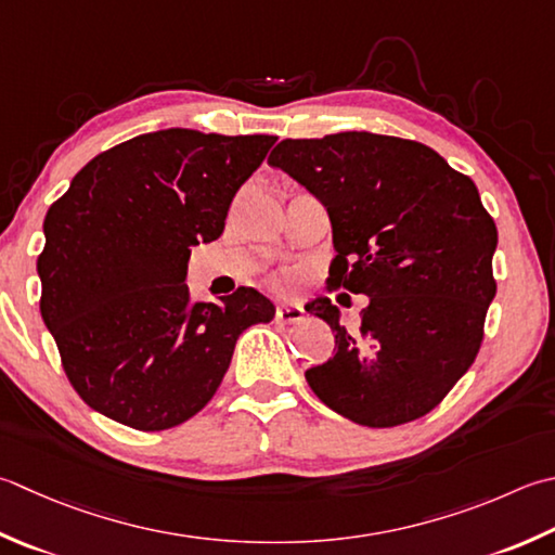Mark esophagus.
I'll return each mask as SVG.
<instances>
[{
    "mask_svg": "<svg viewBox=\"0 0 555 555\" xmlns=\"http://www.w3.org/2000/svg\"><path fill=\"white\" fill-rule=\"evenodd\" d=\"M276 320L279 322H298V320H302V308L298 306V302H279Z\"/></svg>",
    "mask_w": 555,
    "mask_h": 555,
    "instance_id": "34e87169",
    "label": "esophagus"
}]
</instances>
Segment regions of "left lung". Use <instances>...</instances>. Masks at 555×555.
Listing matches in <instances>:
<instances>
[{
    "mask_svg": "<svg viewBox=\"0 0 555 555\" xmlns=\"http://www.w3.org/2000/svg\"><path fill=\"white\" fill-rule=\"evenodd\" d=\"M269 166L327 209L330 284L367 296L356 332L330 298L310 302L336 344L306 371L312 392L367 428L426 416L469 371L495 298L498 231L476 184L430 146L373 132L284 139Z\"/></svg>",
    "mask_w": 555,
    "mask_h": 555,
    "instance_id": "8db88e82",
    "label": "left lung"
}]
</instances>
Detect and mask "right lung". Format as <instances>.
<instances>
[{"mask_svg": "<svg viewBox=\"0 0 555 555\" xmlns=\"http://www.w3.org/2000/svg\"><path fill=\"white\" fill-rule=\"evenodd\" d=\"M274 141L182 127L139 134L86 163L48 209L40 314L98 414L137 430L180 426L216 395L237 336L274 318L255 288L192 302L184 284L192 247L223 233Z\"/></svg>", "mask_w": 555, "mask_h": 555, "instance_id": "1", "label": "right lung"}]
</instances>
